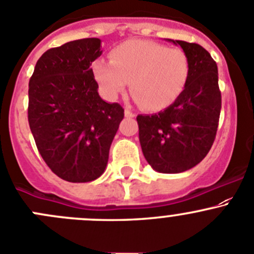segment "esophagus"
Returning a JSON list of instances; mask_svg holds the SVG:
<instances>
[{"label": "esophagus", "instance_id": "esophagus-1", "mask_svg": "<svg viewBox=\"0 0 254 254\" xmlns=\"http://www.w3.org/2000/svg\"><path fill=\"white\" fill-rule=\"evenodd\" d=\"M124 113H125V117H127V118H134L135 117L134 113H132L130 109H127H127H125Z\"/></svg>", "mask_w": 254, "mask_h": 254}]
</instances>
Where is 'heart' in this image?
<instances>
[{
    "label": "heart",
    "instance_id": "b5f03b06",
    "mask_svg": "<svg viewBox=\"0 0 254 254\" xmlns=\"http://www.w3.org/2000/svg\"><path fill=\"white\" fill-rule=\"evenodd\" d=\"M109 62L93 63L92 73L110 99L124 93L127 83L144 109L160 112L170 107L186 88L191 62L181 48H169L149 39H130L113 48Z\"/></svg>",
    "mask_w": 254,
    "mask_h": 254
}]
</instances>
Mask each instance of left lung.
Instances as JSON below:
<instances>
[{"mask_svg":"<svg viewBox=\"0 0 254 254\" xmlns=\"http://www.w3.org/2000/svg\"><path fill=\"white\" fill-rule=\"evenodd\" d=\"M179 44L191 62V74L182 94L157 114L137 115L142 154L152 169L179 174L202 161L218 127L221 92L216 62L203 47L185 41Z\"/></svg>","mask_w":254,"mask_h":254,"instance_id":"obj_1","label":"left lung"}]
</instances>
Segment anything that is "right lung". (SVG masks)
<instances>
[{
    "label": "right lung",
    "mask_w": 254,
    "mask_h": 254,
    "mask_svg": "<svg viewBox=\"0 0 254 254\" xmlns=\"http://www.w3.org/2000/svg\"><path fill=\"white\" fill-rule=\"evenodd\" d=\"M100 39L83 38L44 52L28 85V123L37 149L58 177L89 182L104 172L124 119L118 103L104 102L92 73Z\"/></svg>",
    "instance_id": "1"
}]
</instances>
